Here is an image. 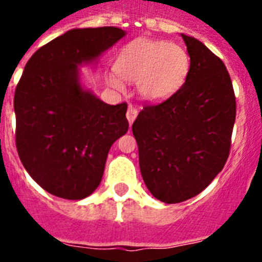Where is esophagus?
<instances>
[{
	"label": "esophagus",
	"mask_w": 262,
	"mask_h": 262,
	"mask_svg": "<svg viewBox=\"0 0 262 262\" xmlns=\"http://www.w3.org/2000/svg\"><path fill=\"white\" fill-rule=\"evenodd\" d=\"M127 120H128L129 124L134 123V120L136 119V117H138V110H136L135 107H133V106H129L128 110H127Z\"/></svg>",
	"instance_id": "esophagus-1"
}]
</instances>
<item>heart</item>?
Segmentation results:
<instances>
[{
  "label": "heart",
  "mask_w": 262,
  "mask_h": 262,
  "mask_svg": "<svg viewBox=\"0 0 262 262\" xmlns=\"http://www.w3.org/2000/svg\"><path fill=\"white\" fill-rule=\"evenodd\" d=\"M115 67L122 78L136 82V92L143 101L161 102L185 84L190 71V57L176 43L140 38L120 51ZM120 78L110 75L107 82L122 90L124 84Z\"/></svg>",
  "instance_id": "1"
}]
</instances>
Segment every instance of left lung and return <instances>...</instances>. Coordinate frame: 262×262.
<instances>
[{
    "mask_svg": "<svg viewBox=\"0 0 262 262\" xmlns=\"http://www.w3.org/2000/svg\"><path fill=\"white\" fill-rule=\"evenodd\" d=\"M181 36L190 56L185 84L144 106L133 124L144 184L164 203L190 200L211 184L230 155L236 117L224 62L198 39Z\"/></svg>",
    "mask_w": 262,
    "mask_h": 262,
    "instance_id": "left-lung-1",
    "label": "left lung"
}]
</instances>
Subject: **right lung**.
Here are the masks:
<instances>
[{"label":"right lung","mask_w":262,"mask_h":262,"mask_svg":"<svg viewBox=\"0 0 262 262\" xmlns=\"http://www.w3.org/2000/svg\"><path fill=\"white\" fill-rule=\"evenodd\" d=\"M124 35L111 26L69 30L25 67L14 96L15 143L27 173L52 195L89 196L102 180L111 145L128 129L127 103L97 98L80 73Z\"/></svg>","instance_id":"obj_1"}]
</instances>
